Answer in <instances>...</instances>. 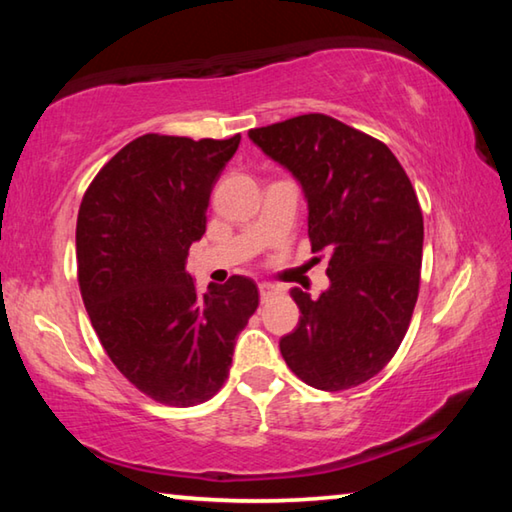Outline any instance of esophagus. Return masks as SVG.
Segmentation results:
<instances>
[{"label": "esophagus", "mask_w": 512, "mask_h": 512, "mask_svg": "<svg viewBox=\"0 0 512 512\" xmlns=\"http://www.w3.org/2000/svg\"><path fill=\"white\" fill-rule=\"evenodd\" d=\"M280 289L275 287V284H271V282H262L259 284V296H262V300H266L268 296H273V293H277Z\"/></svg>", "instance_id": "34e87169"}]
</instances>
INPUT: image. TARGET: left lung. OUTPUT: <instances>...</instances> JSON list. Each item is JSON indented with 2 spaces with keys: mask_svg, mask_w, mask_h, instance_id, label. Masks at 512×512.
<instances>
[{
  "mask_svg": "<svg viewBox=\"0 0 512 512\" xmlns=\"http://www.w3.org/2000/svg\"><path fill=\"white\" fill-rule=\"evenodd\" d=\"M248 137L302 185L311 250L329 253V289H291L298 327L280 339L287 366L318 391H348L393 359L420 291L422 210L384 142L311 112Z\"/></svg>",
  "mask_w": 512,
  "mask_h": 512,
  "instance_id": "left-lung-1",
  "label": "left lung"
}]
</instances>
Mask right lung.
<instances>
[{"label":"right lung","instance_id":"right-lung-1","mask_svg":"<svg viewBox=\"0 0 512 512\" xmlns=\"http://www.w3.org/2000/svg\"><path fill=\"white\" fill-rule=\"evenodd\" d=\"M239 142L142 135L103 164L81 201L83 305L110 361L160 404L183 409L219 393L235 339L259 305L250 277L198 293L185 271Z\"/></svg>","mask_w":512,"mask_h":512}]
</instances>
